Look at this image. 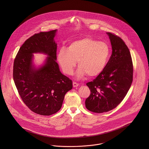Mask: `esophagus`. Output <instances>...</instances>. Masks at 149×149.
I'll return each mask as SVG.
<instances>
[{"label":"esophagus","mask_w":149,"mask_h":149,"mask_svg":"<svg viewBox=\"0 0 149 149\" xmlns=\"http://www.w3.org/2000/svg\"><path fill=\"white\" fill-rule=\"evenodd\" d=\"M73 87H77L79 86V84L76 82H73Z\"/></svg>","instance_id":"obj_1"}]
</instances>
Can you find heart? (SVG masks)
I'll list each match as a JSON object with an SVG mask.
<instances>
[{
	"mask_svg": "<svg viewBox=\"0 0 149 149\" xmlns=\"http://www.w3.org/2000/svg\"><path fill=\"white\" fill-rule=\"evenodd\" d=\"M110 53V47L107 43L86 37L70 43L68 49L60 48L57 60L65 74L73 73L77 61V76L87 74L92 77L99 75L105 69Z\"/></svg>",
	"mask_w": 149,
	"mask_h": 149,
	"instance_id": "heart-1",
	"label": "heart"
}]
</instances>
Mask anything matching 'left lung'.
Listing matches in <instances>:
<instances>
[{"instance_id": "1", "label": "left lung", "mask_w": 149, "mask_h": 149, "mask_svg": "<svg viewBox=\"0 0 149 149\" xmlns=\"http://www.w3.org/2000/svg\"><path fill=\"white\" fill-rule=\"evenodd\" d=\"M112 53L103 72L86 85L91 91L85 107L95 113L108 112L118 106L127 93L133 80L130 50L119 36L107 33Z\"/></svg>"}]
</instances>
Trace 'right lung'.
Listing matches in <instances>:
<instances>
[{
	"mask_svg": "<svg viewBox=\"0 0 149 149\" xmlns=\"http://www.w3.org/2000/svg\"><path fill=\"white\" fill-rule=\"evenodd\" d=\"M57 30L40 32L29 38L20 47L14 61L13 79L21 98L31 111L43 116L56 113L61 108L72 81L60 71L56 62ZM49 56L45 65L36 70L32 65L34 52Z\"/></svg>",
	"mask_w": 149,
	"mask_h": 149,
	"instance_id": "right-lung-1",
	"label": "right lung"
}]
</instances>
